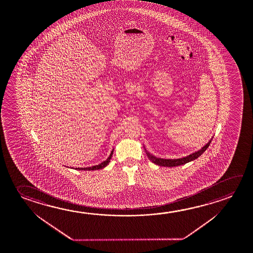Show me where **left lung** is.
<instances>
[{
  "label": "left lung",
  "mask_w": 253,
  "mask_h": 253,
  "mask_svg": "<svg viewBox=\"0 0 253 253\" xmlns=\"http://www.w3.org/2000/svg\"><path fill=\"white\" fill-rule=\"evenodd\" d=\"M211 139L212 138L208 141V143L204 145L202 148H200V149L196 151L194 153L187 155L185 157L179 158V159H162V158H158L156 156H154L152 153H150L147 150L145 149V146H144V148H145V152L146 153V155H147V157L149 158L150 161L153 162L154 164H156L158 166L172 168V167L184 165V164H186L188 162H192V161L196 160L197 158H199L208 148V146H209L210 143L211 142Z\"/></svg>",
  "instance_id": "obj_1"
}]
</instances>
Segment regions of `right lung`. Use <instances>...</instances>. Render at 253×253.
<instances>
[{
	"label": "right lung",
	"instance_id": "add662e5",
	"mask_svg": "<svg viewBox=\"0 0 253 253\" xmlns=\"http://www.w3.org/2000/svg\"><path fill=\"white\" fill-rule=\"evenodd\" d=\"M113 153H114V149L111 151V153L109 154L108 159L106 161H104L103 162H101L99 165H95V166L89 167V168H75V169L77 170H98L103 169L105 167H107L108 165V163L110 162L111 157H112ZM68 168V167H67Z\"/></svg>",
	"mask_w": 253,
	"mask_h": 253
}]
</instances>
